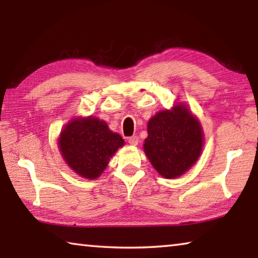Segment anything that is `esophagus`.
Wrapping results in <instances>:
<instances>
[{"mask_svg":"<svg viewBox=\"0 0 258 258\" xmlns=\"http://www.w3.org/2000/svg\"><path fill=\"white\" fill-rule=\"evenodd\" d=\"M138 142H139L138 137H131V138H128V143H130L131 146H137Z\"/></svg>","mask_w":258,"mask_h":258,"instance_id":"esophagus-1","label":"esophagus"}]
</instances>
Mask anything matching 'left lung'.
<instances>
[{
  "instance_id": "1",
  "label": "left lung",
  "mask_w": 258,
  "mask_h": 258,
  "mask_svg": "<svg viewBox=\"0 0 258 258\" xmlns=\"http://www.w3.org/2000/svg\"><path fill=\"white\" fill-rule=\"evenodd\" d=\"M204 147V131L184 102L160 110L148 121L143 150L157 173L176 178L197 163Z\"/></svg>"
}]
</instances>
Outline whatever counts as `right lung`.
Here are the masks:
<instances>
[{
    "label": "right lung",
    "mask_w": 258,
    "mask_h": 258,
    "mask_svg": "<svg viewBox=\"0 0 258 258\" xmlns=\"http://www.w3.org/2000/svg\"><path fill=\"white\" fill-rule=\"evenodd\" d=\"M125 145L118 133L93 116L74 117L61 130L58 148L71 169L86 180H95L107 168L111 157Z\"/></svg>",
    "instance_id": "obj_1"
}]
</instances>
